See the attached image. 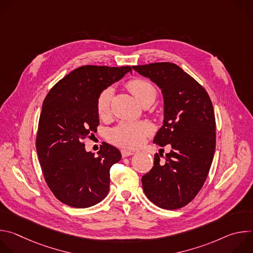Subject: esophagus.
I'll list each match as a JSON object with an SVG mask.
<instances>
[{
    "mask_svg": "<svg viewBox=\"0 0 253 253\" xmlns=\"http://www.w3.org/2000/svg\"><path fill=\"white\" fill-rule=\"evenodd\" d=\"M121 154H122V157L124 158V157H128V156H131V155H133V154H134V152H132V151H129V150H125V149H123V150L121 151Z\"/></svg>",
    "mask_w": 253,
    "mask_h": 253,
    "instance_id": "esophagus-1",
    "label": "esophagus"
}]
</instances>
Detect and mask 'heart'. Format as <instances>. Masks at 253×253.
<instances>
[{
  "mask_svg": "<svg viewBox=\"0 0 253 253\" xmlns=\"http://www.w3.org/2000/svg\"><path fill=\"white\" fill-rule=\"evenodd\" d=\"M132 93L143 103L146 100H154L156 90L154 86L144 79H134L128 83ZM114 90L112 87L105 88L98 96L97 111L100 116H106L110 112L111 100ZM153 132V126L148 121H124L110 130L109 139L116 145L125 148H137Z\"/></svg>",
  "mask_w": 253,
  "mask_h": 253,
  "instance_id": "obj_1",
  "label": "heart"
}]
</instances>
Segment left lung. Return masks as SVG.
Masks as SVG:
<instances>
[{"instance_id":"left-lung-1","label":"left lung","mask_w":253,"mask_h":253,"mask_svg":"<svg viewBox=\"0 0 253 253\" xmlns=\"http://www.w3.org/2000/svg\"><path fill=\"white\" fill-rule=\"evenodd\" d=\"M133 69L161 89L164 120L153 143L171 146L165 161H160L163 154H155L153 168L142 177L144 193L160 208H181L202 188L213 160L216 127L212 102L205 89L173 63Z\"/></svg>"}]
</instances>
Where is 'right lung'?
<instances>
[{
	"mask_svg": "<svg viewBox=\"0 0 253 253\" xmlns=\"http://www.w3.org/2000/svg\"><path fill=\"white\" fill-rule=\"evenodd\" d=\"M130 66H82L61 79L46 96L36 140L46 182L61 202L87 208L102 201L110 185V168L120 151L103 143L98 156L87 152L83 140L97 132V99L122 79Z\"/></svg>",
	"mask_w": 253,
	"mask_h": 253,
	"instance_id": "1",
	"label": "right lung"
}]
</instances>
